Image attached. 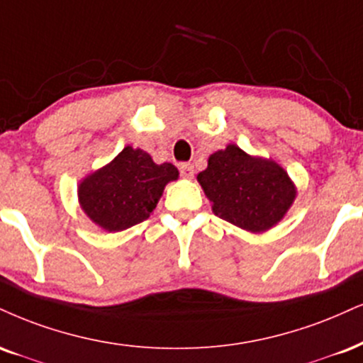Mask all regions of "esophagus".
<instances>
[{
	"label": "esophagus",
	"mask_w": 363,
	"mask_h": 363,
	"mask_svg": "<svg viewBox=\"0 0 363 363\" xmlns=\"http://www.w3.org/2000/svg\"><path fill=\"white\" fill-rule=\"evenodd\" d=\"M179 170H181V176L184 179L194 177V165L193 164H181L179 165Z\"/></svg>",
	"instance_id": "obj_1"
}]
</instances>
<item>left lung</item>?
I'll use <instances>...</instances> for the list:
<instances>
[{"instance_id": "1", "label": "left lung", "mask_w": 363, "mask_h": 363, "mask_svg": "<svg viewBox=\"0 0 363 363\" xmlns=\"http://www.w3.org/2000/svg\"><path fill=\"white\" fill-rule=\"evenodd\" d=\"M198 182L218 218L250 233L274 228L298 196L281 164L247 154L235 143L209 155Z\"/></svg>"}]
</instances>
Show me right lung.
I'll list each match as a JSON object with an SVG mask.
<instances>
[{
	"mask_svg": "<svg viewBox=\"0 0 363 363\" xmlns=\"http://www.w3.org/2000/svg\"><path fill=\"white\" fill-rule=\"evenodd\" d=\"M177 179L176 165L155 164L145 150L126 145L111 162L81 179L77 201L98 228L115 233L145 221L165 186Z\"/></svg>",
	"mask_w": 363,
	"mask_h": 363,
	"instance_id": "obj_1",
	"label": "right lung"
}]
</instances>
